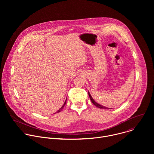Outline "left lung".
Instances as JSON below:
<instances>
[{"label": "left lung", "mask_w": 154, "mask_h": 154, "mask_svg": "<svg viewBox=\"0 0 154 154\" xmlns=\"http://www.w3.org/2000/svg\"><path fill=\"white\" fill-rule=\"evenodd\" d=\"M88 95H89V97H90V100H91V101L92 102V103L96 106H97V108H100V109H109V108H107V107H105V106H102V105H100L99 103H97L94 99H93V98L92 97V96H91V94L90 93V92L88 91ZM111 109V108H110Z\"/></svg>", "instance_id": "left-lung-1"}]
</instances>
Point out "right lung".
<instances>
[{
    "mask_svg": "<svg viewBox=\"0 0 154 154\" xmlns=\"http://www.w3.org/2000/svg\"><path fill=\"white\" fill-rule=\"evenodd\" d=\"M66 99H67V98H66ZM66 100H67V99H66V100H65V102H64V104L62 105V106H61V108H60L58 109V110L57 112H55V113H59V112H60L62 110L63 108V107L64 106V105H65V104H66ZM55 113H54V114H55Z\"/></svg>",
    "mask_w": 154,
    "mask_h": 154,
    "instance_id": "1",
    "label": "right lung"
}]
</instances>
